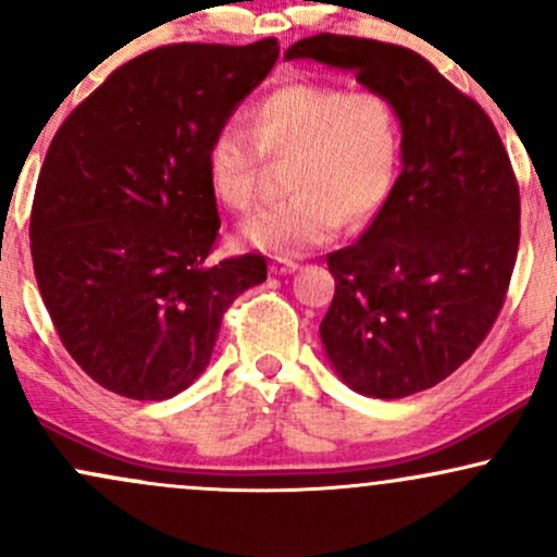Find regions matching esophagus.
Listing matches in <instances>:
<instances>
[{
	"instance_id": "34e87169",
	"label": "esophagus",
	"mask_w": 557,
	"mask_h": 557,
	"mask_svg": "<svg viewBox=\"0 0 557 557\" xmlns=\"http://www.w3.org/2000/svg\"><path fill=\"white\" fill-rule=\"evenodd\" d=\"M298 270V261L287 259V257H274L270 264L272 274H287V272H296Z\"/></svg>"
}]
</instances>
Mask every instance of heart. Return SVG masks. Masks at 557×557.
<instances>
[{
    "label": "heart",
    "instance_id": "heart-1",
    "mask_svg": "<svg viewBox=\"0 0 557 557\" xmlns=\"http://www.w3.org/2000/svg\"><path fill=\"white\" fill-rule=\"evenodd\" d=\"M264 159H287L283 183L290 196L259 209L240 238L259 251L296 257L327 243L341 225H369L387 207L403 164L400 110L376 88L283 83L251 107L246 127L227 123L212 133L203 151L212 196L246 212Z\"/></svg>",
    "mask_w": 557,
    "mask_h": 557
}]
</instances>
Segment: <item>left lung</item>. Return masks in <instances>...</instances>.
I'll return each mask as SVG.
<instances>
[{
    "label": "left lung",
    "mask_w": 557,
    "mask_h": 557,
    "mask_svg": "<svg viewBox=\"0 0 557 557\" xmlns=\"http://www.w3.org/2000/svg\"><path fill=\"white\" fill-rule=\"evenodd\" d=\"M285 57L350 70L398 104V185L367 233L327 257L335 296L319 335L356 393L430 389L471 359L505 304L521 235L508 151L487 112L413 49L319 34Z\"/></svg>",
    "instance_id": "8db88e82"
}]
</instances>
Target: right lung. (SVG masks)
I'll return each mask as SVG.
<instances>
[{"label": "right lung", "instance_id": "1", "mask_svg": "<svg viewBox=\"0 0 557 557\" xmlns=\"http://www.w3.org/2000/svg\"><path fill=\"white\" fill-rule=\"evenodd\" d=\"M277 38L170 44L120 65L49 144L30 209L38 290L75 363L110 393L168 400L207 369L222 317L267 280L220 238L203 151L270 75Z\"/></svg>", "mask_w": 557, "mask_h": 557}]
</instances>
